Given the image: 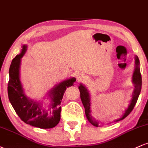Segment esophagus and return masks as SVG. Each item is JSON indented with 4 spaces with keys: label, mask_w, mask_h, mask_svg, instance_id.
Instances as JSON below:
<instances>
[{
    "label": "esophagus",
    "mask_w": 148,
    "mask_h": 148,
    "mask_svg": "<svg viewBox=\"0 0 148 148\" xmlns=\"http://www.w3.org/2000/svg\"><path fill=\"white\" fill-rule=\"evenodd\" d=\"M76 78L78 82H81V81H84L86 79V75L84 74H83V73L79 72L76 75Z\"/></svg>",
    "instance_id": "obj_1"
}]
</instances>
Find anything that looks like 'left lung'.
<instances>
[{
	"mask_svg": "<svg viewBox=\"0 0 148 148\" xmlns=\"http://www.w3.org/2000/svg\"><path fill=\"white\" fill-rule=\"evenodd\" d=\"M132 78V81L134 86V89L133 92H132V97L130 101V104H129L127 109H125V113H123V115L120 118L117 119V120H114L113 122L120 121V120L125 119L127 115L130 114L131 112L132 111V110H133L134 107L135 106L137 100H138L139 95H140L142 86V78L140 71V62H139V59L137 56H135V67H134V70ZM79 89L80 91V96H81V101H82L83 104H84L85 108V113H86V115L87 117L88 120L89 121V123H90L94 126H99V122L97 121L91 115L92 111L90 108V95L89 91H88L87 88L82 84H80V86H79Z\"/></svg>",
	"mask_w": 148,
	"mask_h": 148,
	"instance_id": "8db88e82",
	"label": "left lung"
}]
</instances>
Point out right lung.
<instances>
[{
    "label": "right lung",
    "mask_w": 148,
    "mask_h": 148,
    "mask_svg": "<svg viewBox=\"0 0 148 148\" xmlns=\"http://www.w3.org/2000/svg\"><path fill=\"white\" fill-rule=\"evenodd\" d=\"M27 51V45L21 47V53L13 59L9 69L8 86V97L12 106L22 121L40 129H51L60 122L62 97L66 89L76 81L74 77L65 79L56 84L47 93L50 99L48 109L43 107V101H34L25 94L20 80V66L22 57Z\"/></svg>",
    "instance_id": "right-lung-1"
}]
</instances>
